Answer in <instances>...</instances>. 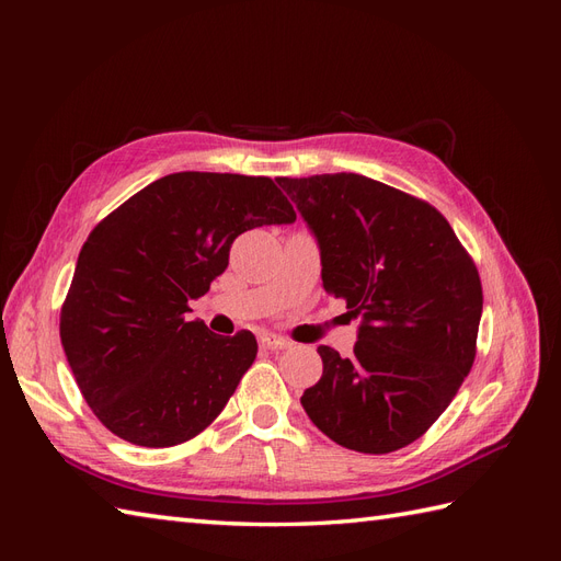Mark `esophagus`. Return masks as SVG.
Returning <instances> with one entry per match:
<instances>
[{
    "instance_id": "1",
    "label": "esophagus",
    "mask_w": 561,
    "mask_h": 561,
    "mask_svg": "<svg viewBox=\"0 0 561 561\" xmlns=\"http://www.w3.org/2000/svg\"><path fill=\"white\" fill-rule=\"evenodd\" d=\"M257 339H260V346L262 348H287V346H290V342H287V339H283V336L274 334V332H266V330L260 332Z\"/></svg>"
}]
</instances>
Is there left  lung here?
<instances>
[{
	"label": "left lung",
	"instance_id": "8db88e82",
	"mask_svg": "<svg viewBox=\"0 0 561 561\" xmlns=\"http://www.w3.org/2000/svg\"><path fill=\"white\" fill-rule=\"evenodd\" d=\"M316 233L322 287L363 316L351 358L318 346L301 407L336 445L388 454L439 419L474 363L482 283L445 215L355 173L278 178Z\"/></svg>",
	"mask_w": 561,
	"mask_h": 561
}]
</instances>
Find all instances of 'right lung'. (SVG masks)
Listing matches in <instances>:
<instances>
[{
    "mask_svg": "<svg viewBox=\"0 0 561 561\" xmlns=\"http://www.w3.org/2000/svg\"><path fill=\"white\" fill-rule=\"evenodd\" d=\"M271 178L173 173L147 184L83 243L60 342L93 414L140 447L206 431L257 355L248 330L213 334L190 301L225 274L243 231L295 222Z\"/></svg>",
    "mask_w": 561,
    "mask_h": 561,
    "instance_id": "right-lung-1",
    "label": "right lung"
}]
</instances>
